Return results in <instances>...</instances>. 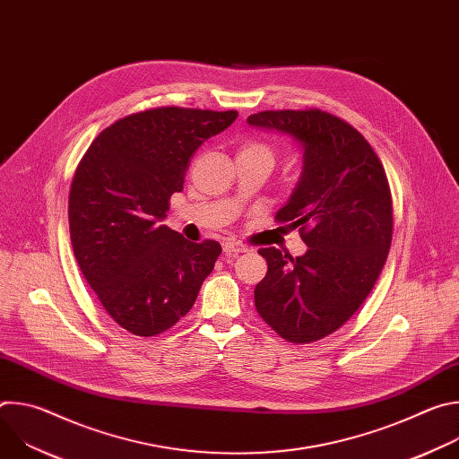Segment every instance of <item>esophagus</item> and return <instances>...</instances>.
<instances>
[{
    "label": "esophagus",
    "mask_w": 459,
    "mask_h": 459,
    "mask_svg": "<svg viewBox=\"0 0 459 459\" xmlns=\"http://www.w3.org/2000/svg\"><path fill=\"white\" fill-rule=\"evenodd\" d=\"M248 248H247V245H243V243H239V241H234V239H227V241H223V252L225 254H241V252H247Z\"/></svg>",
    "instance_id": "1"
}]
</instances>
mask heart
<instances>
[{"label":"heart","mask_w":459,"mask_h":459,"mask_svg":"<svg viewBox=\"0 0 459 459\" xmlns=\"http://www.w3.org/2000/svg\"><path fill=\"white\" fill-rule=\"evenodd\" d=\"M238 156H254V158H264L273 161L274 160V152L273 149L264 143V142H257V140H248L239 147V154Z\"/></svg>","instance_id":"heart-1"}]
</instances>
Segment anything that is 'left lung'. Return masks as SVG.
Returning a JSON list of instances; mask_svg holds the SVG:
<instances>
[{
  "mask_svg": "<svg viewBox=\"0 0 459 459\" xmlns=\"http://www.w3.org/2000/svg\"><path fill=\"white\" fill-rule=\"evenodd\" d=\"M247 123L301 147V176L276 220L299 229L308 247L298 257L259 250L269 271L254 303L281 338L317 342L351 319L381 274L392 241L388 181L368 142L329 112L264 110Z\"/></svg>",
  "mask_w": 459,
  "mask_h": 459,
  "instance_id": "8db88e82",
  "label": "left lung"
}]
</instances>
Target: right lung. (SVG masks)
<instances>
[{"label": "right lung", "instance_id": "right-lung-1", "mask_svg": "<svg viewBox=\"0 0 459 459\" xmlns=\"http://www.w3.org/2000/svg\"><path fill=\"white\" fill-rule=\"evenodd\" d=\"M236 110L161 107L126 116L92 142L69 195L78 265L103 308L136 336L165 333L194 305L221 245L161 225L192 154Z\"/></svg>", "mask_w": 459, "mask_h": 459}]
</instances>
